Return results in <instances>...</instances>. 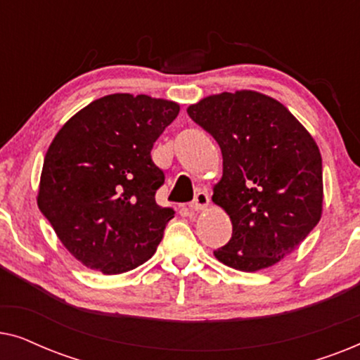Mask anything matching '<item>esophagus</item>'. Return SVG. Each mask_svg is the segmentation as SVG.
I'll use <instances>...</instances> for the list:
<instances>
[{"instance_id":"1","label":"esophagus","mask_w":360,"mask_h":360,"mask_svg":"<svg viewBox=\"0 0 360 360\" xmlns=\"http://www.w3.org/2000/svg\"><path fill=\"white\" fill-rule=\"evenodd\" d=\"M208 203H210L208 191H198V193L195 195V200L190 203V208L195 211H200V210H205L206 206H208Z\"/></svg>"}]
</instances>
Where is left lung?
Here are the masks:
<instances>
[{"label":"left lung","mask_w":360,"mask_h":360,"mask_svg":"<svg viewBox=\"0 0 360 360\" xmlns=\"http://www.w3.org/2000/svg\"><path fill=\"white\" fill-rule=\"evenodd\" d=\"M186 111L223 154L213 201L229 214L233 236L216 259L255 272L297 250L323 211V162L309 132L257 91L213 95Z\"/></svg>","instance_id":"left-lung-1"}]
</instances>
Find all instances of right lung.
Segmentation results:
<instances>
[{
  "mask_svg": "<svg viewBox=\"0 0 360 360\" xmlns=\"http://www.w3.org/2000/svg\"><path fill=\"white\" fill-rule=\"evenodd\" d=\"M179 111L174 101L116 93L83 108L53 137L37 205L88 269L122 274L154 255L174 210L155 203L165 175L150 150Z\"/></svg>",
  "mask_w": 360,
  "mask_h": 360,
  "instance_id": "obj_1",
  "label": "right lung"
}]
</instances>
